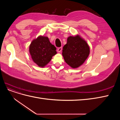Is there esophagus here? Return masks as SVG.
Returning a JSON list of instances; mask_svg holds the SVG:
<instances>
[{
  "label": "esophagus",
  "mask_w": 120,
  "mask_h": 120,
  "mask_svg": "<svg viewBox=\"0 0 120 120\" xmlns=\"http://www.w3.org/2000/svg\"><path fill=\"white\" fill-rule=\"evenodd\" d=\"M57 51L58 52H60L61 51H62V48H61V47H60V48H58Z\"/></svg>",
  "instance_id": "esophagus-1"
}]
</instances>
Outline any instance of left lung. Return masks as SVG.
Wrapping results in <instances>:
<instances>
[{"mask_svg":"<svg viewBox=\"0 0 120 120\" xmlns=\"http://www.w3.org/2000/svg\"><path fill=\"white\" fill-rule=\"evenodd\" d=\"M90 47L80 36H70L63 47L62 54L66 63L73 68L82 65L90 54Z\"/></svg>","mask_w":120,"mask_h":120,"instance_id":"obj_1","label":"left lung"}]
</instances>
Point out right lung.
<instances>
[{"label":"right lung","instance_id":"right-lung-1","mask_svg":"<svg viewBox=\"0 0 120 120\" xmlns=\"http://www.w3.org/2000/svg\"><path fill=\"white\" fill-rule=\"evenodd\" d=\"M56 48L48 37L40 35L31 42L29 48L31 57L39 67H45L56 54Z\"/></svg>","mask_w":120,"mask_h":120}]
</instances>
